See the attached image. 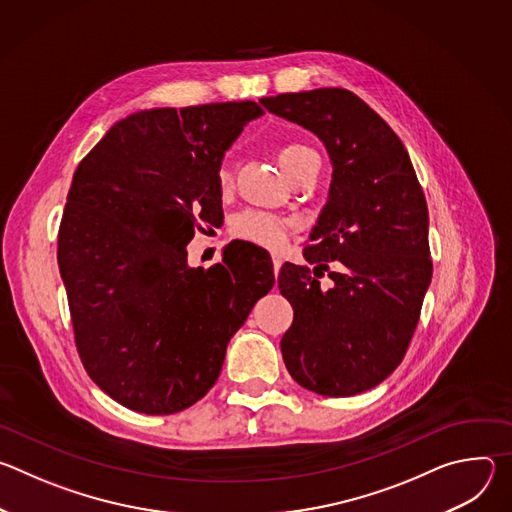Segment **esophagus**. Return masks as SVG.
<instances>
[{"mask_svg": "<svg viewBox=\"0 0 512 512\" xmlns=\"http://www.w3.org/2000/svg\"><path fill=\"white\" fill-rule=\"evenodd\" d=\"M271 261H273V271H275V275H277V273H279V267H281V263H283V259H281V255H273Z\"/></svg>", "mask_w": 512, "mask_h": 512, "instance_id": "1", "label": "esophagus"}]
</instances>
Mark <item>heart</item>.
Returning a JSON list of instances; mask_svg holds the SVG:
<instances>
[{"label": "heart", "mask_w": 512, "mask_h": 512, "mask_svg": "<svg viewBox=\"0 0 512 512\" xmlns=\"http://www.w3.org/2000/svg\"><path fill=\"white\" fill-rule=\"evenodd\" d=\"M318 156L310 145L302 141H287L277 148V162L283 168V172L291 178L308 158ZM233 184L231 170L227 164L218 168V186L223 192H227ZM294 227V221H289L285 216H277L263 210H247L239 214L231 225V237L237 241H245L269 251H277L283 247L287 233Z\"/></svg>", "instance_id": "heart-1"}]
</instances>
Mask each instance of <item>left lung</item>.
Wrapping results in <instances>:
<instances>
[{
  "label": "left lung",
  "mask_w": 512,
  "mask_h": 512,
  "mask_svg": "<svg viewBox=\"0 0 512 512\" xmlns=\"http://www.w3.org/2000/svg\"><path fill=\"white\" fill-rule=\"evenodd\" d=\"M261 103L316 133L334 166L304 249L314 273L285 263L277 277L294 308L283 362L291 379L318 395L369 391L403 360L431 281L425 194L397 133L354 93L332 87ZM324 270L330 290L315 279Z\"/></svg>",
  "instance_id": "1"
}]
</instances>
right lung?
Masks as SVG:
<instances>
[{"mask_svg":"<svg viewBox=\"0 0 512 512\" xmlns=\"http://www.w3.org/2000/svg\"><path fill=\"white\" fill-rule=\"evenodd\" d=\"M259 115L253 101L139 111L72 176L58 229L72 332L87 375L127 409L170 415L202 399L275 283L255 245L186 263L194 229L223 221V154Z\"/></svg>","mask_w":512,"mask_h":512,"instance_id":"add662e5","label":"right lung"}]
</instances>
